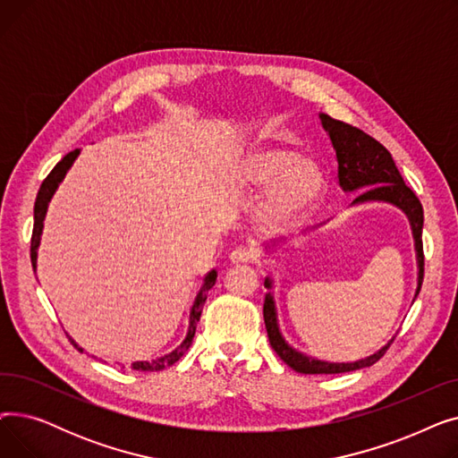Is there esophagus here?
<instances>
[{"label": "esophagus", "instance_id": "obj_1", "mask_svg": "<svg viewBox=\"0 0 458 458\" xmlns=\"http://www.w3.org/2000/svg\"><path fill=\"white\" fill-rule=\"evenodd\" d=\"M256 259V254L249 247H237L230 254V261L235 263V266H245V263H252Z\"/></svg>", "mask_w": 458, "mask_h": 458}]
</instances>
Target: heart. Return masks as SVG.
<instances>
[{
  "mask_svg": "<svg viewBox=\"0 0 458 458\" xmlns=\"http://www.w3.org/2000/svg\"><path fill=\"white\" fill-rule=\"evenodd\" d=\"M233 183L243 191L271 185L266 202L259 208V221L269 230L287 228L304 219L325 192L321 168L284 147L252 150L235 166Z\"/></svg>",
  "mask_w": 458,
  "mask_h": 458,
  "instance_id": "heart-1",
  "label": "heart"
}]
</instances>
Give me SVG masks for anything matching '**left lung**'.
I'll return each mask as SVG.
<instances>
[{
  "label": "left lung",
  "instance_id": "obj_1",
  "mask_svg": "<svg viewBox=\"0 0 458 458\" xmlns=\"http://www.w3.org/2000/svg\"><path fill=\"white\" fill-rule=\"evenodd\" d=\"M323 128L328 131V137L332 140V147L335 150V157H338V178L344 191H356L364 189L354 199L352 204L362 202H390L397 208H401L408 221L412 226V235L416 242V256H418V290L414 295H420L421 284H423V208L416 192L403 182L401 173L394 163L392 154L382 147L378 140L369 137L366 131L358 130L342 120H335L328 114H319ZM271 278H266V287L271 290ZM263 319H266V328L269 335V344L275 349V352L284 360V362L302 375H332V373H347L354 369L369 368L384 356L388 351L394 338L378 349L375 354L358 360V362L351 364H332V362H321V360L310 358L293 347L285 344L282 334L278 330L276 321V308L273 295H266V302H263Z\"/></svg>",
  "mask_w": 458,
  "mask_h": 458
}]
</instances>
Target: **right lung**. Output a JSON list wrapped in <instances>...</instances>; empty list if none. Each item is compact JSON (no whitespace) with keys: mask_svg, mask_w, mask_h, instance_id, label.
Listing matches in <instances>:
<instances>
[{"mask_svg":"<svg viewBox=\"0 0 458 458\" xmlns=\"http://www.w3.org/2000/svg\"><path fill=\"white\" fill-rule=\"evenodd\" d=\"M80 150H72L68 152L55 166L54 171L46 176V180L42 182L40 189H38V195H37V200H35V225H33V235H31V266H33V271L37 269V250H38V245H40V233H42V228H44V216H46V211H47V202L52 200L55 189L59 187V183L63 182L64 174L68 173V168L72 166V163H74V159L78 157ZM215 280H216V273L211 271L206 278H204V284L200 287V292L195 299V304H192L191 308V314H189V330H187V335L185 340L182 342L180 347H176L171 354H165L161 358H156L152 360V362H135L131 364L133 369L137 371H161L168 366L176 364L178 360L185 354V351L191 347L192 344V338H195V330H197V323L200 321V316H202V306L208 299V292L211 290V287L215 285ZM74 344V342H72ZM74 347L78 351H83L81 347H78L74 344Z\"/></svg>","mask_w":458,"mask_h":458,"instance_id":"obj_1","label":"right lung"}]
</instances>
